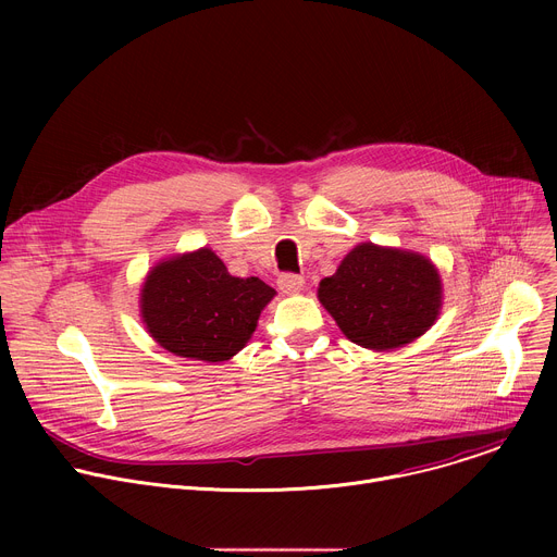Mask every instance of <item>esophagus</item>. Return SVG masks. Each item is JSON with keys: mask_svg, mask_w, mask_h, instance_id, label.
<instances>
[{"mask_svg": "<svg viewBox=\"0 0 557 557\" xmlns=\"http://www.w3.org/2000/svg\"><path fill=\"white\" fill-rule=\"evenodd\" d=\"M277 286L282 293H299L304 288V277L301 275H295V273H282L280 280H277Z\"/></svg>", "mask_w": 557, "mask_h": 557, "instance_id": "1", "label": "esophagus"}]
</instances>
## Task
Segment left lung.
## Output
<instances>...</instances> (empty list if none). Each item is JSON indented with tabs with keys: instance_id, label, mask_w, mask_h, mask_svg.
<instances>
[{
	"instance_id": "1",
	"label": "left lung",
	"mask_w": 557,
	"mask_h": 557,
	"mask_svg": "<svg viewBox=\"0 0 557 557\" xmlns=\"http://www.w3.org/2000/svg\"><path fill=\"white\" fill-rule=\"evenodd\" d=\"M317 297L352 344L392 350L430 331L443 306V286L425 256L363 243L320 282Z\"/></svg>"
}]
</instances>
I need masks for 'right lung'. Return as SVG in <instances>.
<instances>
[{
	"label": "right lung",
	"instance_id": "right-lung-1",
	"mask_svg": "<svg viewBox=\"0 0 557 557\" xmlns=\"http://www.w3.org/2000/svg\"><path fill=\"white\" fill-rule=\"evenodd\" d=\"M275 290L260 277H233L207 247L158 262L140 290L147 333L165 350L226 361L251 339Z\"/></svg>",
	"mask_w": 557,
	"mask_h": 557
}]
</instances>
